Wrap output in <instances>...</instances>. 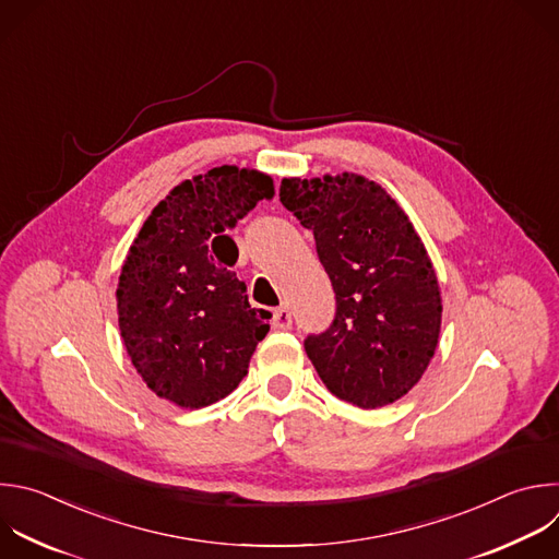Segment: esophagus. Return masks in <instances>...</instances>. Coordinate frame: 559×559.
Segmentation results:
<instances>
[{
  "label": "esophagus",
  "mask_w": 559,
  "mask_h": 559,
  "mask_svg": "<svg viewBox=\"0 0 559 559\" xmlns=\"http://www.w3.org/2000/svg\"><path fill=\"white\" fill-rule=\"evenodd\" d=\"M272 324H274V329H289L292 326V311H289V307L283 305V307L274 309Z\"/></svg>",
  "instance_id": "1"
}]
</instances>
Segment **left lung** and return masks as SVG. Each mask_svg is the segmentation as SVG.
I'll list each match as a JSON object with an SVG mask.
<instances>
[{
  "instance_id": "left-lung-1",
  "label": "left lung",
  "mask_w": 559,
  "mask_h": 559,
  "mask_svg": "<svg viewBox=\"0 0 559 559\" xmlns=\"http://www.w3.org/2000/svg\"><path fill=\"white\" fill-rule=\"evenodd\" d=\"M278 198L313 233L335 292L333 322L305 337L320 380L357 408L397 402L426 373L443 311L408 215L380 183L353 173L283 179Z\"/></svg>"
}]
</instances>
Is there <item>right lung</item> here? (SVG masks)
<instances>
[{
	"mask_svg": "<svg viewBox=\"0 0 559 559\" xmlns=\"http://www.w3.org/2000/svg\"><path fill=\"white\" fill-rule=\"evenodd\" d=\"M274 181L254 168L217 166L183 179L153 209L124 259L116 298L127 353L146 386L181 408L230 395L270 324L252 309L246 283L222 263L226 230Z\"/></svg>",
	"mask_w": 559,
	"mask_h": 559,
	"instance_id": "right-lung-1",
	"label": "right lung"
}]
</instances>
